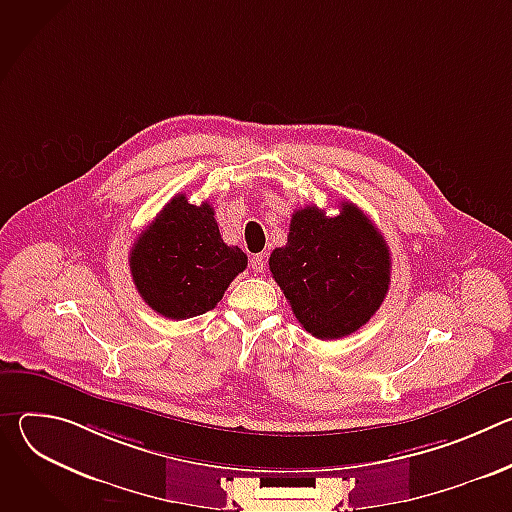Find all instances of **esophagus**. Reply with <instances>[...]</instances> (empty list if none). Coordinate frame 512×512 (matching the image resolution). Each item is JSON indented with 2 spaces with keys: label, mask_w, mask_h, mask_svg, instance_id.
I'll list each match as a JSON object with an SVG mask.
<instances>
[{
  "label": "esophagus",
  "mask_w": 512,
  "mask_h": 512,
  "mask_svg": "<svg viewBox=\"0 0 512 512\" xmlns=\"http://www.w3.org/2000/svg\"><path fill=\"white\" fill-rule=\"evenodd\" d=\"M265 257H267L265 253H257V255H253V257H251V269H253V271H257V273H263L265 263H267V259H265Z\"/></svg>",
  "instance_id": "esophagus-1"
}]
</instances>
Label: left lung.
<instances>
[{
	"label": "left lung",
	"instance_id": "1",
	"mask_svg": "<svg viewBox=\"0 0 512 512\" xmlns=\"http://www.w3.org/2000/svg\"><path fill=\"white\" fill-rule=\"evenodd\" d=\"M269 269L306 332L336 340L356 332L381 308L391 281L389 247L352 202L326 216L318 206L291 214L285 247Z\"/></svg>",
	"mask_w": 512,
	"mask_h": 512
}]
</instances>
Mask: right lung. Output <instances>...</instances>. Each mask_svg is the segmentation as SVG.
Listing matches in <instances>:
<instances>
[{
    "label": "right lung",
    "mask_w": 512,
    "mask_h": 512,
    "mask_svg": "<svg viewBox=\"0 0 512 512\" xmlns=\"http://www.w3.org/2000/svg\"><path fill=\"white\" fill-rule=\"evenodd\" d=\"M247 267V255L221 239L214 208L174 196L141 231L129 251V269L143 302L172 320L212 310Z\"/></svg>",
    "instance_id": "obj_1"
}]
</instances>
